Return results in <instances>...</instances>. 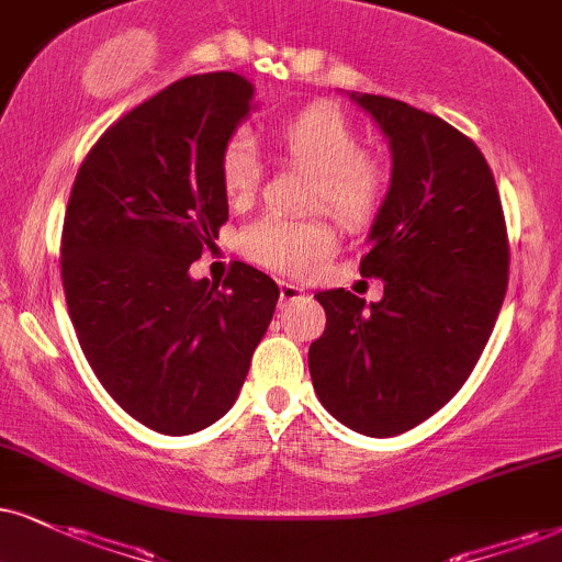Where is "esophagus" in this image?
Masks as SVG:
<instances>
[{
    "mask_svg": "<svg viewBox=\"0 0 562 562\" xmlns=\"http://www.w3.org/2000/svg\"><path fill=\"white\" fill-rule=\"evenodd\" d=\"M304 296V289L296 283H281V302H296Z\"/></svg>",
    "mask_w": 562,
    "mask_h": 562,
    "instance_id": "esophagus-1",
    "label": "esophagus"
}]
</instances>
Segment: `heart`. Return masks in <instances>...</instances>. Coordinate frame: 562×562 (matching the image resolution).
Instances as JSON below:
<instances>
[{"label":"heart","instance_id":"heart-1","mask_svg":"<svg viewBox=\"0 0 562 562\" xmlns=\"http://www.w3.org/2000/svg\"><path fill=\"white\" fill-rule=\"evenodd\" d=\"M281 154L289 164L313 175L310 207H328L346 226H364L375 218L387 190L383 158L362 148L357 124L334 103H310L281 122ZM218 179L234 205L258 192L262 164L252 137L232 133L218 150ZM247 258L283 276H307L336 249V232L325 218L260 216L241 232Z\"/></svg>","mask_w":562,"mask_h":562}]
</instances>
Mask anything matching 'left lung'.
<instances>
[{"label": "left lung", "instance_id": "left-lung-1", "mask_svg": "<svg viewBox=\"0 0 562 562\" xmlns=\"http://www.w3.org/2000/svg\"><path fill=\"white\" fill-rule=\"evenodd\" d=\"M391 143V190L359 262L383 300L315 294L310 346L321 404L341 425L391 438L432 417L472 375L508 289V228L493 169L467 135L404 101L351 93Z\"/></svg>", "mask_w": 562, "mask_h": 562}]
</instances>
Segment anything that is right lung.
I'll list each match as a JSON object with an SVG mask.
<instances>
[{
    "mask_svg": "<svg viewBox=\"0 0 562 562\" xmlns=\"http://www.w3.org/2000/svg\"><path fill=\"white\" fill-rule=\"evenodd\" d=\"M234 72L190 75L116 120L80 164L61 226V286L80 349L130 417L190 435L224 417L279 286L245 262L192 281L228 218L218 150L249 114Z\"/></svg>",
    "mask_w": 562,
    "mask_h": 562,
    "instance_id": "add662e5",
    "label": "right lung"
}]
</instances>
